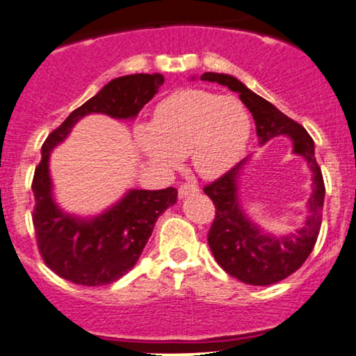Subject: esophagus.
Returning <instances> with one entry per match:
<instances>
[{
	"label": "esophagus",
	"instance_id": "esophagus-1",
	"mask_svg": "<svg viewBox=\"0 0 356 356\" xmlns=\"http://www.w3.org/2000/svg\"><path fill=\"white\" fill-rule=\"evenodd\" d=\"M195 193H200V186L196 183H181L178 188L179 197H186L189 195H195Z\"/></svg>",
	"mask_w": 356,
	"mask_h": 356
}]
</instances>
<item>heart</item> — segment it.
I'll return each mask as SVG.
<instances>
[{
	"instance_id": "heart-1",
	"label": "heart",
	"mask_w": 356,
	"mask_h": 356,
	"mask_svg": "<svg viewBox=\"0 0 356 356\" xmlns=\"http://www.w3.org/2000/svg\"><path fill=\"white\" fill-rule=\"evenodd\" d=\"M252 131L250 114L235 96L179 90L154 109V121L136 127L137 144L152 161L175 165L189 155L201 177H218L242 156Z\"/></svg>"
}]
</instances>
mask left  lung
<instances>
[{"label":"left lung","instance_id":"left-lung-1","mask_svg":"<svg viewBox=\"0 0 356 356\" xmlns=\"http://www.w3.org/2000/svg\"><path fill=\"white\" fill-rule=\"evenodd\" d=\"M201 80L214 81L237 91L242 103L250 109L257 124L260 144L271 137L288 134L293 138L294 152L302 155L314 173V193L309 200L306 224L296 234L284 238L261 235L255 225L243 216L237 201V175L243 161L225 172L214 181L206 184L204 193L214 202L216 216L212 220L207 243L216 261L230 276L253 286H268L288 278L302 266L316 245L322 224L325 184L316 156L314 140L301 124L286 116L273 104L253 93L237 78L224 73H204Z\"/></svg>","mask_w":356,"mask_h":356}]
</instances>
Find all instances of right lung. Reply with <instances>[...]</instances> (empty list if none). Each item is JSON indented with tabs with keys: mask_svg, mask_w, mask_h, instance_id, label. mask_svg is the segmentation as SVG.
Wrapping results in <instances>:
<instances>
[{
	"mask_svg": "<svg viewBox=\"0 0 356 356\" xmlns=\"http://www.w3.org/2000/svg\"><path fill=\"white\" fill-rule=\"evenodd\" d=\"M160 73L127 75L109 81L98 95L76 108L49 134L42 144V159L32 178L35 206L32 224L35 242L45 265L60 278L83 286H103L118 281L136 265L155 220L177 202V188L132 189L121 202L93 220H78L55 206L50 193L49 155L83 116L103 113L127 119L159 93Z\"/></svg>",
	"mask_w": 356,
	"mask_h": 356,
	"instance_id": "1",
	"label": "right lung"
}]
</instances>
